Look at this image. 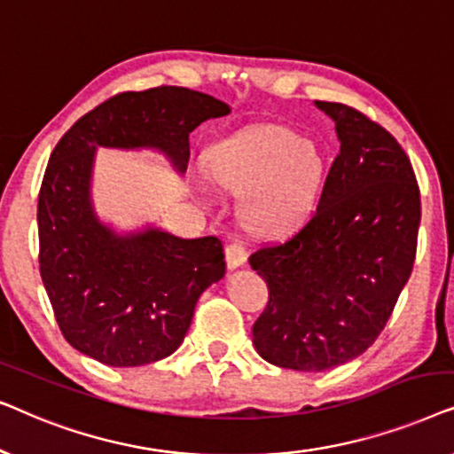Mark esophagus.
Returning a JSON list of instances; mask_svg holds the SVG:
<instances>
[{"label":"esophagus","mask_w":454,"mask_h":454,"mask_svg":"<svg viewBox=\"0 0 454 454\" xmlns=\"http://www.w3.org/2000/svg\"><path fill=\"white\" fill-rule=\"evenodd\" d=\"M225 260L229 269H238V266L244 264L247 260V246L244 241H231V244L225 247Z\"/></svg>","instance_id":"esophagus-1"}]
</instances>
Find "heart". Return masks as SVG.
Segmentation results:
<instances>
[{
	"mask_svg": "<svg viewBox=\"0 0 454 454\" xmlns=\"http://www.w3.org/2000/svg\"><path fill=\"white\" fill-rule=\"evenodd\" d=\"M221 185L246 192L247 225L262 233L289 229L312 207L325 176V157L309 140L283 128H264L229 140L208 154Z\"/></svg>",
	"mask_w": 454,
	"mask_h": 454,
	"instance_id": "obj_1",
	"label": "heart"
}]
</instances>
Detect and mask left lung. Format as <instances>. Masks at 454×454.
<instances>
[{
    "label": "left lung",
    "instance_id": "obj_1",
    "mask_svg": "<svg viewBox=\"0 0 454 454\" xmlns=\"http://www.w3.org/2000/svg\"><path fill=\"white\" fill-rule=\"evenodd\" d=\"M316 105L340 140L320 200L250 256L269 287L254 345L300 372L337 368L378 339L411 277L421 219L418 179L395 136L349 105Z\"/></svg>",
    "mask_w": 454,
    "mask_h": 454
}]
</instances>
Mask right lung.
Instances as JSON below:
<instances>
[{
	"instance_id": "1",
	"label": "right lung",
	"mask_w": 454,
	"mask_h": 454,
	"mask_svg": "<svg viewBox=\"0 0 454 454\" xmlns=\"http://www.w3.org/2000/svg\"><path fill=\"white\" fill-rule=\"evenodd\" d=\"M229 105L184 86L120 92L80 117L49 157L39 190V269L59 331L105 365L159 362L182 345L198 297L225 275L219 238L148 229L117 238L89 200L97 146H154L185 171L190 134Z\"/></svg>"
}]
</instances>
